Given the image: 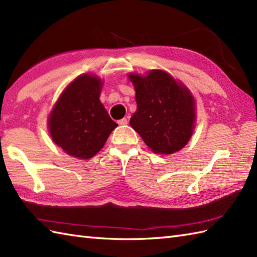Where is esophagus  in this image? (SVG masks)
Listing matches in <instances>:
<instances>
[{
    "label": "esophagus",
    "mask_w": 257,
    "mask_h": 257,
    "mask_svg": "<svg viewBox=\"0 0 257 257\" xmlns=\"http://www.w3.org/2000/svg\"><path fill=\"white\" fill-rule=\"evenodd\" d=\"M118 123H119V124H127V123H128V119H127V118L120 119V120H118Z\"/></svg>",
    "instance_id": "esophagus-1"
}]
</instances>
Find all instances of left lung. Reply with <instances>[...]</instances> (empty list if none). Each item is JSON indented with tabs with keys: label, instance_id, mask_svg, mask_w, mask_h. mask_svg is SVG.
I'll list each match as a JSON object with an SVG mask.
<instances>
[{
	"label": "left lung",
	"instance_id": "1",
	"mask_svg": "<svg viewBox=\"0 0 257 257\" xmlns=\"http://www.w3.org/2000/svg\"><path fill=\"white\" fill-rule=\"evenodd\" d=\"M130 80L137 101L132 127L156 154L181 150L192 136L195 121L190 91L163 70H151L146 77L132 74Z\"/></svg>",
	"mask_w": 257,
	"mask_h": 257
}]
</instances>
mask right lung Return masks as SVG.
I'll return each mask as SVG.
<instances>
[{
  "mask_svg": "<svg viewBox=\"0 0 257 257\" xmlns=\"http://www.w3.org/2000/svg\"><path fill=\"white\" fill-rule=\"evenodd\" d=\"M101 80L81 75L63 91L51 112L48 127L57 146L80 159L99 151L117 127L99 100Z\"/></svg>",
  "mask_w": 257,
  "mask_h": 257,
  "instance_id": "1",
  "label": "right lung"
}]
</instances>
